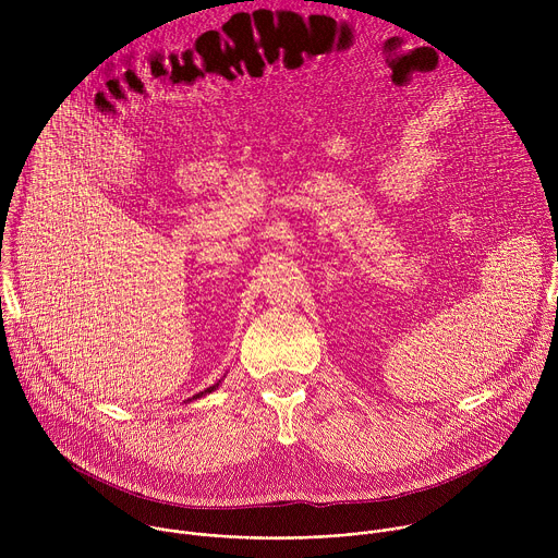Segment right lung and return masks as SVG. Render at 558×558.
Returning <instances> with one entry per match:
<instances>
[{"label": "right lung", "mask_w": 558, "mask_h": 558, "mask_svg": "<svg viewBox=\"0 0 558 558\" xmlns=\"http://www.w3.org/2000/svg\"><path fill=\"white\" fill-rule=\"evenodd\" d=\"M209 390H214V386H211V388H209Z\"/></svg>", "instance_id": "obj_1"}]
</instances>
